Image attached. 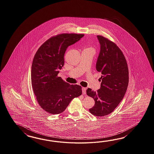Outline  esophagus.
<instances>
[{"label":"esophagus","mask_w":154,"mask_h":154,"mask_svg":"<svg viewBox=\"0 0 154 154\" xmlns=\"http://www.w3.org/2000/svg\"><path fill=\"white\" fill-rule=\"evenodd\" d=\"M82 90L83 94H86V88L82 87Z\"/></svg>","instance_id":"obj_1"}]
</instances>
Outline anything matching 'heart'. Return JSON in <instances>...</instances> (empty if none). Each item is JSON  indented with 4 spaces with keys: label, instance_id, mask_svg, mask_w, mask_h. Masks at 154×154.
<instances>
[{
    "label": "heart",
    "instance_id": "obj_1",
    "mask_svg": "<svg viewBox=\"0 0 154 154\" xmlns=\"http://www.w3.org/2000/svg\"><path fill=\"white\" fill-rule=\"evenodd\" d=\"M88 49V50H90V51H92L94 52V49L92 48H86V49Z\"/></svg>",
    "mask_w": 154,
    "mask_h": 154
}]
</instances>
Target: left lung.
I'll return each mask as SVG.
<instances>
[{
	"mask_svg": "<svg viewBox=\"0 0 154 154\" xmlns=\"http://www.w3.org/2000/svg\"><path fill=\"white\" fill-rule=\"evenodd\" d=\"M101 50L96 63L101 72L102 82L97 92L91 88L87 94L93 98L95 103L89 111L96 116H104L112 112L123 99L128 84V69L124 54L112 41L97 35Z\"/></svg>",
	"mask_w": 154,
	"mask_h": 154,
	"instance_id": "1",
	"label": "left lung"
}]
</instances>
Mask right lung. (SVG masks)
<instances>
[{"mask_svg":"<svg viewBox=\"0 0 154 154\" xmlns=\"http://www.w3.org/2000/svg\"><path fill=\"white\" fill-rule=\"evenodd\" d=\"M83 34L62 33L53 36L42 45L32 64L31 81L38 103L47 112H63L72 100L82 94V87L70 85L58 76L64 66L68 47L75 43Z\"/></svg>","mask_w":154,"mask_h":154,"instance_id":"add662e5","label":"right lung"}]
</instances>
